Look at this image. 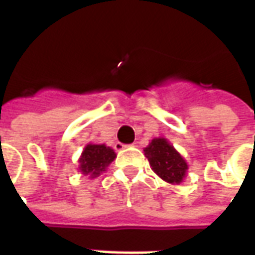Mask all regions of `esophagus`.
Here are the masks:
<instances>
[{"label":"esophagus","mask_w":255,"mask_h":255,"mask_svg":"<svg viewBox=\"0 0 255 255\" xmlns=\"http://www.w3.org/2000/svg\"><path fill=\"white\" fill-rule=\"evenodd\" d=\"M127 147H129V144H123L120 143V142H117V143L115 144V149H116L117 151H122V150L127 149Z\"/></svg>","instance_id":"1"}]
</instances>
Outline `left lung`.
<instances>
[{
  "label": "left lung",
  "mask_w": 255,
  "mask_h": 255,
  "mask_svg": "<svg viewBox=\"0 0 255 255\" xmlns=\"http://www.w3.org/2000/svg\"><path fill=\"white\" fill-rule=\"evenodd\" d=\"M155 175L166 183L180 184L187 175L188 164L171 142L165 138H154L143 149Z\"/></svg>",
  "instance_id": "obj_1"
}]
</instances>
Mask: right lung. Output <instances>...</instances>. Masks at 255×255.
Wrapping results in <instances>:
<instances>
[{"label": "right lung", "mask_w": 255, "mask_h": 255, "mask_svg": "<svg viewBox=\"0 0 255 255\" xmlns=\"http://www.w3.org/2000/svg\"><path fill=\"white\" fill-rule=\"evenodd\" d=\"M116 158L115 150L105 143H89L84 146L79 158V172L91 179L100 176Z\"/></svg>", "instance_id": "obj_1"}]
</instances>
